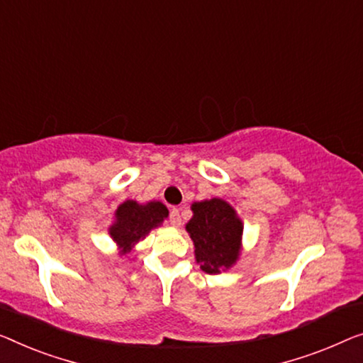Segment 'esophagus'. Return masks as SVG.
<instances>
[{
	"instance_id": "obj_1",
	"label": "esophagus",
	"mask_w": 363,
	"mask_h": 363,
	"mask_svg": "<svg viewBox=\"0 0 363 363\" xmlns=\"http://www.w3.org/2000/svg\"><path fill=\"white\" fill-rule=\"evenodd\" d=\"M169 223L174 226V228H179L182 220H181V215H179V210L177 208H172L171 210V215H169Z\"/></svg>"
}]
</instances>
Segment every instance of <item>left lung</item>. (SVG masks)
<instances>
[{"label":"left lung","instance_id":"8db88e82","mask_svg":"<svg viewBox=\"0 0 363 363\" xmlns=\"http://www.w3.org/2000/svg\"><path fill=\"white\" fill-rule=\"evenodd\" d=\"M186 231L194 242V256L207 274H221L235 266L242 250V221L223 199L213 197L191 205Z\"/></svg>","mask_w":363,"mask_h":363}]
</instances>
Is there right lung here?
<instances>
[{"instance_id": "add662e5", "label": "right lung", "mask_w": 363, "mask_h": 363, "mask_svg": "<svg viewBox=\"0 0 363 363\" xmlns=\"http://www.w3.org/2000/svg\"><path fill=\"white\" fill-rule=\"evenodd\" d=\"M169 215V210L160 200L140 203L137 200H125L113 212L109 226V236L118 247L121 256L133 250L138 241L145 240L151 230L158 228Z\"/></svg>"}]
</instances>
